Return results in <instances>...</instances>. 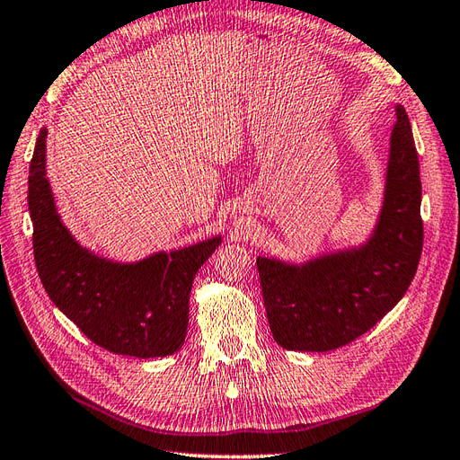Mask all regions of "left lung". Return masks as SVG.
I'll use <instances>...</instances> for the list:
<instances>
[{
	"mask_svg": "<svg viewBox=\"0 0 460 460\" xmlns=\"http://www.w3.org/2000/svg\"><path fill=\"white\" fill-rule=\"evenodd\" d=\"M382 209L368 239L305 261L258 256L275 343L325 352L360 337L404 296L422 254V182L409 115L395 106Z\"/></svg>",
	"mask_w": 460,
	"mask_h": 460,
	"instance_id": "1",
	"label": "left lung"
}]
</instances>
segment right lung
<instances>
[{"mask_svg": "<svg viewBox=\"0 0 460 460\" xmlns=\"http://www.w3.org/2000/svg\"><path fill=\"white\" fill-rule=\"evenodd\" d=\"M46 138H36L29 209L38 275L48 296L90 341L137 358L169 357L187 337L194 275L221 244V234L137 261H117L78 243L56 208L46 177Z\"/></svg>", "mask_w": 460, "mask_h": 460, "instance_id": "add662e5", "label": "right lung"}]
</instances>
